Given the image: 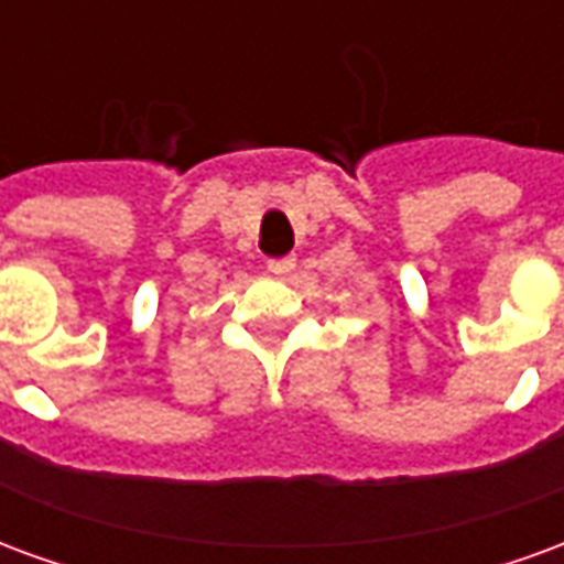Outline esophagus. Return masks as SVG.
<instances>
[{"mask_svg":"<svg viewBox=\"0 0 564 564\" xmlns=\"http://www.w3.org/2000/svg\"><path fill=\"white\" fill-rule=\"evenodd\" d=\"M295 269V259L293 257H281V259H269V274L274 278H286L290 271Z\"/></svg>","mask_w":564,"mask_h":564,"instance_id":"1","label":"esophagus"}]
</instances>
